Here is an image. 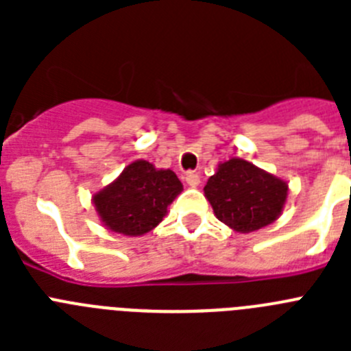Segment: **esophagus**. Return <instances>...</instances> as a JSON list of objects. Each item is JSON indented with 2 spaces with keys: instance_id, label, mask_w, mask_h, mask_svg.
Segmentation results:
<instances>
[{
  "instance_id": "34e87169",
  "label": "esophagus",
  "mask_w": 351,
  "mask_h": 351,
  "mask_svg": "<svg viewBox=\"0 0 351 351\" xmlns=\"http://www.w3.org/2000/svg\"><path fill=\"white\" fill-rule=\"evenodd\" d=\"M184 179L186 182H188V186H191V188H197V186L200 184V176H198L197 172H188Z\"/></svg>"
}]
</instances>
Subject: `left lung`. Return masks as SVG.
I'll list each match as a JSON object with an SVG mask.
<instances>
[{
	"label": "left lung",
	"instance_id": "obj_1",
	"mask_svg": "<svg viewBox=\"0 0 351 351\" xmlns=\"http://www.w3.org/2000/svg\"><path fill=\"white\" fill-rule=\"evenodd\" d=\"M219 221L239 234H250L280 218L288 184L241 158L219 163L204 188Z\"/></svg>",
	"mask_w": 351,
	"mask_h": 351
}]
</instances>
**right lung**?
I'll list each match as a JSON object with an SVG mask.
<instances>
[{"label": "right lung", "instance_id": "add662e5", "mask_svg": "<svg viewBox=\"0 0 351 351\" xmlns=\"http://www.w3.org/2000/svg\"><path fill=\"white\" fill-rule=\"evenodd\" d=\"M181 191V181L172 170L135 160L116 181L93 195V206L108 230L137 237L160 225Z\"/></svg>", "mask_w": 351, "mask_h": 351}]
</instances>
